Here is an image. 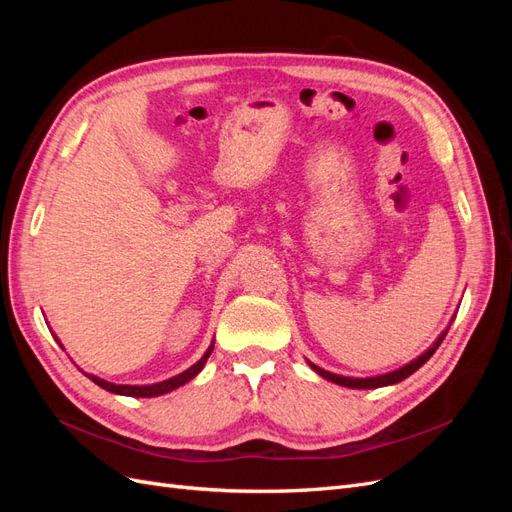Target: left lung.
Wrapping results in <instances>:
<instances>
[{
  "instance_id": "8db88e82",
  "label": "left lung",
  "mask_w": 512,
  "mask_h": 512,
  "mask_svg": "<svg viewBox=\"0 0 512 512\" xmlns=\"http://www.w3.org/2000/svg\"><path fill=\"white\" fill-rule=\"evenodd\" d=\"M446 333H448V329L436 339V344H433L427 352H423L421 356H418V359H414L412 363H408V365H404V367H399V369H395V371H391V374H384V376H376V378H348V376H337V374H331V371H327V369H322V367H318V365H314V363H309V367H312L318 376H322V378H327V380H331V382H335V384H339V386H348V389H378V386H389V384H397V382H401V380H406L410 374H414V371L418 369V367H423L429 359H431V354L438 350V346L442 344V339L446 337Z\"/></svg>"
}]
</instances>
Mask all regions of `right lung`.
I'll list each match as a JSON object with an SVG mask.
<instances>
[{
	"instance_id": "obj_1",
	"label": "right lung",
	"mask_w": 512,
	"mask_h": 512,
	"mask_svg": "<svg viewBox=\"0 0 512 512\" xmlns=\"http://www.w3.org/2000/svg\"><path fill=\"white\" fill-rule=\"evenodd\" d=\"M213 352V344L209 346V350L203 354V359H200L198 363H194L190 369H185V371H181L179 376H175V378H168V380H164V382H158V384H143V386H132V384H113V382H106V380H102V378H96V376H89L91 378V382H96L98 386H102L104 391H108V393H117V395H128V397H158V395H164V393H170V391H175V389H179L181 384H185V382H190L200 369L205 367V363H207V359H209V354Z\"/></svg>"
}]
</instances>
